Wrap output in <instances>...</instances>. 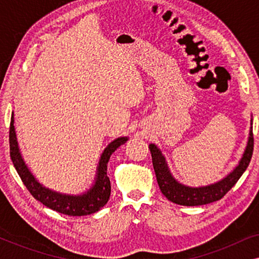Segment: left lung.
I'll use <instances>...</instances> for the list:
<instances>
[{"label": "left lung", "instance_id": "left-lung-1", "mask_svg": "<svg viewBox=\"0 0 259 259\" xmlns=\"http://www.w3.org/2000/svg\"><path fill=\"white\" fill-rule=\"evenodd\" d=\"M250 125L246 147L244 150L242 158L238 161V165L223 179L205 186L192 187L179 183L169 171L168 164L166 161L165 155L161 153L160 148L155 144L148 145L152 154V162H153L155 177H157V182L159 187H160L161 193L172 203L184 205V206H198V205L210 204L222 199L235 186V184L238 182V179L245 172L250 164L253 152L252 118H251Z\"/></svg>", "mask_w": 259, "mask_h": 259}]
</instances>
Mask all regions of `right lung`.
<instances>
[{
  "label": "right lung",
  "instance_id": "1",
  "mask_svg": "<svg viewBox=\"0 0 259 259\" xmlns=\"http://www.w3.org/2000/svg\"><path fill=\"white\" fill-rule=\"evenodd\" d=\"M128 140V137H119L111 141L100 155L94 182L90 189L80 194H68L56 192L38 183L35 176L24 161L17 143L15 126H14V112L12 113L9 128L10 158L15 166L20 178L35 199L41 201L45 206L59 213L67 215H88L95 213L104 207L111 196V182L107 177V165L111 155L118 147Z\"/></svg>",
  "mask_w": 259,
  "mask_h": 259
}]
</instances>
